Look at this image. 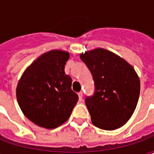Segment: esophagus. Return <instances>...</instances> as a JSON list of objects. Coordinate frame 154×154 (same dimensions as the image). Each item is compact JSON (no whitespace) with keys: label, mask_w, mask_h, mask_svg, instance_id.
Returning a JSON list of instances; mask_svg holds the SVG:
<instances>
[{"label":"esophagus","mask_w":154,"mask_h":154,"mask_svg":"<svg viewBox=\"0 0 154 154\" xmlns=\"http://www.w3.org/2000/svg\"><path fill=\"white\" fill-rule=\"evenodd\" d=\"M82 97H83V93H82V91H80V92H78V98H79V100H82Z\"/></svg>","instance_id":"esophagus-1"}]
</instances>
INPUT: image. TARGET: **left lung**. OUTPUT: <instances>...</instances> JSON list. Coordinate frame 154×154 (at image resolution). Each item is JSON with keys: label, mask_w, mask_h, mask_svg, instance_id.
I'll return each instance as SVG.
<instances>
[{"label": "left lung", "mask_w": 154, "mask_h": 154, "mask_svg": "<svg viewBox=\"0 0 154 154\" xmlns=\"http://www.w3.org/2000/svg\"><path fill=\"white\" fill-rule=\"evenodd\" d=\"M93 76L95 93L86 98L94 125L105 130L119 129L134 112L140 81L132 65L119 55L97 48L80 54Z\"/></svg>", "instance_id": "1"}]
</instances>
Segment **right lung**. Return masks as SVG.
<instances>
[{"instance_id":"obj_1","label":"right lung","mask_w":154,"mask_h":154,"mask_svg":"<svg viewBox=\"0 0 154 154\" xmlns=\"http://www.w3.org/2000/svg\"><path fill=\"white\" fill-rule=\"evenodd\" d=\"M70 57L67 51L54 49L36 58L22 74L16 98L30 121L48 129L67 121L78 96L72 90V78L64 72Z\"/></svg>"}]
</instances>
